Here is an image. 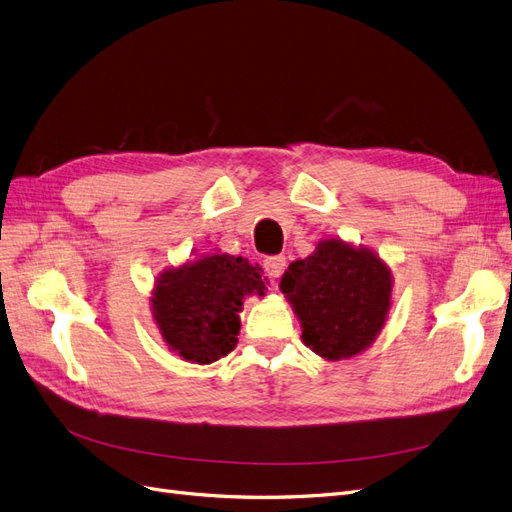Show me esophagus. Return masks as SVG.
<instances>
[{"instance_id":"34e87169","label":"esophagus","mask_w":512,"mask_h":512,"mask_svg":"<svg viewBox=\"0 0 512 512\" xmlns=\"http://www.w3.org/2000/svg\"><path fill=\"white\" fill-rule=\"evenodd\" d=\"M262 267H265L269 277L277 280V277H280L286 269V258L284 256H267L265 260H262Z\"/></svg>"}]
</instances>
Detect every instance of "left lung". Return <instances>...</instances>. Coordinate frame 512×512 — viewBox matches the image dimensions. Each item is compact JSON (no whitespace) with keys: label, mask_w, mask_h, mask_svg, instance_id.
I'll use <instances>...</instances> for the list:
<instances>
[{"label":"left lung","mask_w":512,"mask_h":512,"mask_svg":"<svg viewBox=\"0 0 512 512\" xmlns=\"http://www.w3.org/2000/svg\"><path fill=\"white\" fill-rule=\"evenodd\" d=\"M391 288V271L376 254L339 239L320 241L282 277L303 344L327 361L348 359L374 342L389 314Z\"/></svg>","instance_id":"left-lung-1"}]
</instances>
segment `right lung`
<instances>
[{
  "instance_id": "right-lung-1",
  "label": "right lung",
  "mask_w": 512,
  "mask_h": 512,
  "mask_svg": "<svg viewBox=\"0 0 512 512\" xmlns=\"http://www.w3.org/2000/svg\"><path fill=\"white\" fill-rule=\"evenodd\" d=\"M260 267L245 258L213 254L160 275L153 318L170 350L209 365L237 346L245 294H265Z\"/></svg>"
}]
</instances>
